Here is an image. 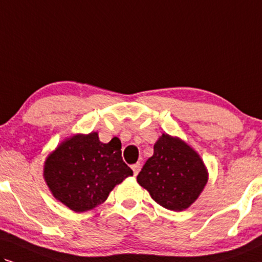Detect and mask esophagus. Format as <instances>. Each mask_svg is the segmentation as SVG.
Masks as SVG:
<instances>
[{"label":"esophagus","instance_id":"1","mask_svg":"<svg viewBox=\"0 0 262 262\" xmlns=\"http://www.w3.org/2000/svg\"><path fill=\"white\" fill-rule=\"evenodd\" d=\"M131 167H132V170H134L135 176H137V173L140 172V170H141V164L136 163V164H134V165H132Z\"/></svg>","mask_w":262,"mask_h":262}]
</instances>
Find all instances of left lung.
I'll list each match as a JSON object with an SVG mask.
<instances>
[{
  "instance_id": "obj_1",
  "label": "left lung",
  "mask_w": 262,
  "mask_h": 262,
  "mask_svg": "<svg viewBox=\"0 0 262 262\" xmlns=\"http://www.w3.org/2000/svg\"><path fill=\"white\" fill-rule=\"evenodd\" d=\"M137 182L164 208L182 211L198 198L208 182L200 157L180 138L163 135L154 144Z\"/></svg>"
}]
</instances>
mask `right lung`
Wrapping results in <instances>:
<instances>
[{"mask_svg":"<svg viewBox=\"0 0 262 262\" xmlns=\"http://www.w3.org/2000/svg\"><path fill=\"white\" fill-rule=\"evenodd\" d=\"M120 149L118 137L102 143L97 132L75 135L48 156L45 180L53 195L69 209L91 210L104 202L116 185L134 175Z\"/></svg>","mask_w":262,"mask_h":262,"instance_id":"1","label":"right lung"}]
</instances>
